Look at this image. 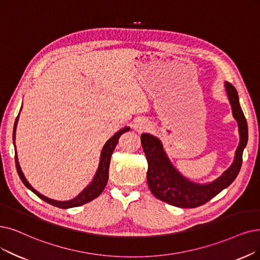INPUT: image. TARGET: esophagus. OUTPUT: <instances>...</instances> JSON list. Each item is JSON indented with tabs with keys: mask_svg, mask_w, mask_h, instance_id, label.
I'll use <instances>...</instances> for the list:
<instances>
[{
	"mask_svg": "<svg viewBox=\"0 0 260 260\" xmlns=\"http://www.w3.org/2000/svg\"><path fill=\"white\" fill-rule=\"evenodd\" d=\"M147 128H148V124L145 120L140 119L136 123H134V129L138 130V131H143L145 129H147Z\"/></svg>",
	"mask_w": 260,
	"mask_h": 260,
	"instance_id": "1",
	"label": "esophagus"
}]
</instances>
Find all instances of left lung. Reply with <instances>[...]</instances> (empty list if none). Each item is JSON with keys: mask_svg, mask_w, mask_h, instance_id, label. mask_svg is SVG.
<instances>
[{"mask_svg": "<svg viewBox=\"0 0 260 260\" xmlns=\"http://www.w3.org/2000/svg\"><path fill=\"white\" fill-rule=\"evenodd\" d=\"M225 88L233 115L238 121L240 142L233 164L214 181L199 184L186 179L174 168L158 138L148 133L141 136L142 146L148 163L147 183L151 193L158 200L180 208H195L209 202L236 179L241 169L242 154L247 144V122L239 103L236 88L228 82H225Z\"/></svg>", "mask_w": 260, "mask_h": 260, "instance_id": "obj_1", "label": "left lung"}]
</instances>
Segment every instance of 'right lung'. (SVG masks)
Instances as JSON below:
<instances>
[{"instance_id":"1","label":"right lung","mask_w":260,"mask_h":260,"mask_svg":"<svg viewBox=\"0 0 260 260\" xmlns=\"http://www.w3.org/2000/svg\"><path fill=\"white\" fill-rule=\"evenodd\" d=\"M21 109H22V107H21ZM20 111H21V110H20ZM19 114H20V112H19ZM19 114H18V116H17L16 121H15L14 133H13L14 145H15V139H16V127H17L18 118H19ZM129 130H130L129 127H124L123 129L119 130L117 133L114 134V136L105 144V146H103L102 151H101L99 166H98V170H97V173L95 175L94 179H92V181L86 186V188L83 190L77 197H75L74 200L66 201V202H58V201L48 199V197H46L43 194H40L39 192H37L25 179L24 175L21 171V168H20L19 162H18L17 152L15 151V162H16V168H17V172L19 174V177H20V179L22 180V182L24 183V185L26 186L27 189H29L33 193H35L39 197V199H41V200L45 201L46 203H48L52 206L58 207V208H61V209H67V208H72V207H79V206L84 205V204H86V203H88L92 200H95L96 197H98L102 193V191L105 190L107 182H108V179H109V168H110V162H111V155H112L114 149H115L121 134L123 132L129 131ZM15 149H16V146H15Z\"/></svg>"}]
</instances>
